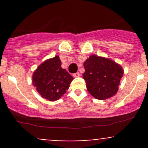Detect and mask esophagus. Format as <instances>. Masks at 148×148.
<instances>
[{"label": "esophagus", "mask_w": 148, "mask_h": 148, "mask_svg": "<svg viewBox=\"0 0 148 148\" xmlns=\"http://www.w3.org/2000/svg\"><path fill=\"white\" fill-rule=\"evenodd\" d=\"M73 76H74V77H75V78H76V77H79V76H80V74H79V72L75 73V74H74V75H73Z\"/></svg>", "instance_id": "obj_1"}]
</instances>
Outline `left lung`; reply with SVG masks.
<instances>
[{"label": "left lung", "mask_w": 148, "mask_h": 148, "mask_svg": "<svg viewBox=\"0 0 148 148\" xmlns=\"http://www.w3.org/2000/svg\"><path fill=\"white\" fill-rule=\"evenodd\" d=\"M84 66L83 76L92 96L104 100L116 94L124 74L120 64L108 58L92 55L84 62Z\"/></svg>", "instance_id": "obj_1"}]
</instances>
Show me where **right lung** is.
Instances as JSON below:
<instances>
[{"mask_svg": "<svg viewBox=\"0 0 148 148\" xmlns=\"http://www.w3.org/2000/svg\"><path fill=\"white\" fill-rule=\"evenodd\" d=\"M58 56L44 61L33 72V83L42 98L49 101L59 99L74 79L65 69L61 67Z\"/></svg>", "mask_w": 148, "mask_h": 148, "instance_id": "add662e5", "label": "right lung"}]
</instances>
